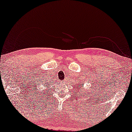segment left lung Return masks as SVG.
<instances>
[{
  "mask_svg": "<svg viewBox=\"0 0 132 132\" xmlns=\"http://www.w3.org/2000/svg\"><path fill=\"white\" fill-rule=\"evenodd\" d=\"M76 87H77V90H79V89H80V88L81 87V86H80V84H79V85H77V86H76ZM85 94V93H84ZM86 94H85V95Z\"/></svg>",
  "mask_w": 132,
  "mask_h": 132,
  "instance_id": "8db88e82",
  "label": "left lung"
}]
</instances>
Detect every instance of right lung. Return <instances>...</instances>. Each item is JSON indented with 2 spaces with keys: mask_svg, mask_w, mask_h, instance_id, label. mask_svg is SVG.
<instances>
[{
  "mask_svg": "<svg viewBox=\"0 0 132 132\" xmlns=\"http://www.w3.org/2000/svg\"><path fill=\"white\" fill-rule=\"evenodd\" d=\"M45 82H46V81H45ZM44 84V86H47V84H48V83H47H47H46V84Z\"/></svg>",
  "mask_w": 132,
  "mask_h": 132,
  "instance_id": "right-lung-1",
  "label": "right lung"
}]
</instances>
